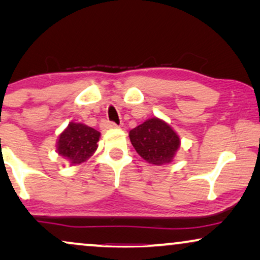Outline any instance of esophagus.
Listing matches in <instances>:
<instances>
[{
  "instance_id": "34e87169",
  "label": "esophagus",
  "mask_w": 260,
  "mask_h": 260,
  "mask_svg": "<svg viewBox=\"0 0 260 260\" xmlns=\"http://www.w3.org/2000/svg\"><path fill=\"white\" fill-rule=\"evenodd\" d=\"M101 127L102 130H108V129H116V127H118L116 123L113 122H110V120H103L101 123Z\"/></svg>"
}]
</instances>
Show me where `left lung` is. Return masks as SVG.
Returning <instances> with one entry per match:
<instances>
[{
    "label": "left lung",
    "instance_id": "left-lung-1",
    "mask_svg": "<svg viewBox=\"0 0 260 260\" xmlns=\"http://www.w3.org/2000/svg\"><path fill=\"white\" fill-rule=\"evenodd\" d=\"M129 137L137 154L155 166L172 162L180 148L179 135L168 123L157 117L130 130Z\"/></svg>",
    "mask_w": 260,
    "mask_h": 260
}]
</instances>
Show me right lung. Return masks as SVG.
<instances>
[{"label": "right lung", "instance_id": "obj_1", "mask_svg": "<svg viewBox=\"0 0 260 260\" xmlns=\"http://www.w3.org/2000/svg\"><path fill=\"white\" fill-rule=\"evenodd\" d=\"M101 133L83 123L71 122L69 126L59 135L56 142V152L71 165H79L93 155L97 150V142Z\"/></svg>", "mask_w": 260, "mask_h": 260}]
</instances>
